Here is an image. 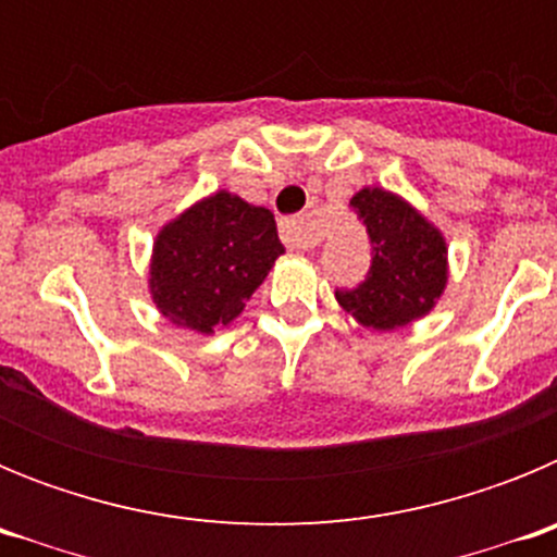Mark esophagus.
<instances>
[{
    "instance_id": "1",
    "label": "esophagus",
    "mask_w": 557,
    "mask_h": 557,
    "mask_svg": "<svg viewBox=\"0 0 557 557\" xmlns=\"http://www.w3.org/2000/svg\"><path fill=\"white\" fill-rule=\"evenodd\" d=\"M282 239L289 250H312L318 245L312 223L307 218H289L282 223Z\"/></svg>"
}]
</instances>
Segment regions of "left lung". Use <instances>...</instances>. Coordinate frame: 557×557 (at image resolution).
I'll use <instances>...</instances> for the list:
<instances>
[{
  "instance_id": "1",
  "label": "left lung",
  "mask_w": 557,
  "mask_h": 557,
  "mask_svg": "<svg viewBox=\"0 0 557 557\" xmlns=\"http://www.w3.org/2000/svg\"><path fill=\"white\" fill-rule=\"evenodd\" d=\"M351 206L371 236L373 262L357 289L337 293V304L371 332H396L421 321L449 284L444 231L385 186H362Z\"/></svg>"
}]
</instances>
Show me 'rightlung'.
Here are the masks:
<instances>
[{
  "label": "right lung",
  "mask_w": 557,
  "mask_h": 557,
  "mask_svg": "<svg viewBox=\"0 0 557 557\" xmlns=\"http://www.w3.org/2000/svg\"><path fill=\"white\" fill-rule=\"evenodd\" d=\"M282 253L273 211L218 189L161 225L147 289L172 326L214 334L243 314Z\"/></svg>",
  "instance_id": "1"
}]
</instances>
